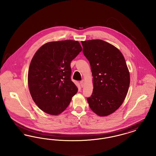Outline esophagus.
Masks as SVG:
<instances>
[{
  "mask_svg": "<svg viewBox=\"0 0 156 156\" xmlns=\"http://www.w3.org/2000/svg\"><path fill=\"white\" fill-rule=\"evenodd\" d=\"M80 84H81V86L82 88H83V87H84V81L82 80V81L80 82Z\"/></svg>",
  "mask_w": 156,
  "mask_h": 156,
  "instance_id": "esophagus-1",
  "label": "esophagus"
}]
</instances>
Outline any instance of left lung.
Masks as SVG:
<instances>
[{
    "mask_svg": "<svg viewBox=\"0 0 156 156\" xmlns=\"http://www.w3.org/2000/svg\"><path fill=\"white\" fill-rule=\"evenodd\" d=\"M81 43L93 76L94 89L88 103L97 115L108 116L119 109L129 90L130 73L126 61L118 48L104 40Z\"/></svg>",
    "mask_w": 156,
    "mask_h": 156,
    "instance_id": "obj_1",
    "label": "left lung"
}]
</instances>
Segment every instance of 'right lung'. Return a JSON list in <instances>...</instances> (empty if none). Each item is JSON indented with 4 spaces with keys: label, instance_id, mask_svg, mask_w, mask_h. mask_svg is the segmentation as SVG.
I'll return each instance as SVG.
<instances>
[{
    "label": "right lung",
    "instance_id": "obj_1",
    "mask_svg": "<svg viewBox=\"0 0 156 156\" xmlns=\"http://www.w3.org/2000/svg\"><path fill=\"white\" fill-rule=\"evenodd\" d=\"M82 50L78 41L62 40L43 45L32 58L28 72L30 95L45 113L64 111L78 88L71 80V62Z\"/></svg>",
    "mask_w": 156,
    "mask_h": 156
}]
</instances>
